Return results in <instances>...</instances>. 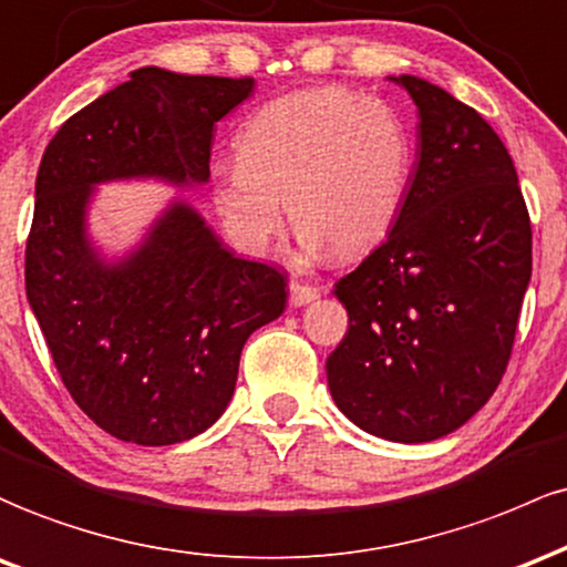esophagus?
<instances>
[{"label": "esophagus", "instance_id": "esophagus-1", "mask_svg": "<svg viewBox=\"0 0 567 567\" xmlns=\"http://www.w3.org/2000/svg\"><path fill=\"white\" fill-rule=\"evenodd\" d=\"M318 297V291L313 286L302 284V281H289V302L295 305V308H302V305L313 302Z\"/></svg>", "mask_w": 567, "mask_h": 567}]
</instances>
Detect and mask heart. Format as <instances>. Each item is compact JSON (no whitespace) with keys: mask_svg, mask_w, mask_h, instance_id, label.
Returning <instances> with one entry per match:
<instances>
[{"mask_svg":"<svg viewBox=\"0 0 567 567\" xmlns=\"http://www.w3.org/2000/svg\"><path fill=\"white\" fill-rule=\"evenodd\" d=\"M238 161L216 168L214 203L249 251H267L284 200L300 249L351 259L385 238L406 198L412 136L393 106L346 87H305L259 106Z\"/></svg>","mask_w":567,"mask_h":567,"instance_id":"b5f03b06","label":"heart"}]
</instances>
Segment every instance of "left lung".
I'll return each mask as SVG.
<instances>
[{
	"label": "left lung",
	"mask_w": 567,
	"mask_h": 567,
	"mask_svg": "<svg viewBox=\"0 0 567 567\" xmlns=\"http://www.w3.org/2000/svg\"><path fill=\"white\" fill-rule=\"evenodd\" d=\"M417 163L383 244L334 284L348 332L327 359L334 404L391 442H434L493 396L533 270L517 168L480 112L402 74Z\"/></svg>",
	"instance_id": "left-lung-1"
}]
</instances>
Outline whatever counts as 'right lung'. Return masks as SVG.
<instances>
[{"instance_id": "obj_1", "label": "right lung", "mask_w": 567, "mask_h": 567, "mask_svg": "<svg viewBox=\"0 0 567 567\" xmlns=\"http://www.w3.org/2000/svg\"><path fill=\"white\" fill-rule=\"evenodd\" d=\"M251 87V78L136 69L72 114L42 155L27 297L74 404L123 442L161 447L216 423L249 334L284 313L286 276L221 249L184 203L142 249L106 267L82 227L91 184L208 182L214 125Z\"/></svg>"}]
</instances>
